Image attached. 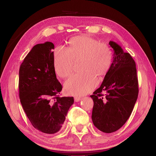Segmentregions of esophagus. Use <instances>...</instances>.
I'll return each mask as SVG.
<instances>
[{"label": "esophagus", "mask_w": 156, "mask_h": 156, "mask_svg": "<svg viewBox=\"0 0 156 156\" xmlns=\"http://www.w3.org/2000/svg\"><path fill=\"white\" fill-rule=\"evenodd\" d=\"M80 100H81V97H74V101L76 102H79L80 101Z\"/></svg>", "instance_id": "34e87169"}]
</instances>
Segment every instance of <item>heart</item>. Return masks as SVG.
<instances>
[{
  "label": "heart",
  "mask_w": 156,
  "mask_h": 156,
  "mask_svg": "<svg viewBox=\"0 0 156 156\" xmlns=\"http://www.w3.org/2000/svg\"><path fill=\"white\" fill-rule=\"evenodd\" d=\"M82 59L81 73L75 74L65 83L66 91L72 95H83L91 91L97 84L96 77H101L108 73L113 61V52L109 47L101 43L92 37L75 36L68 41V48H55L54 66L55 73L61 78L69 77L75 61Z\"/></svg>",
  "instance_id": "1"
}]
</instances>
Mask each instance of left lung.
Segmentation results:
<instances>
[{
    "label": "left lung",
    "mask_w": 156,
    "mask_h": 156,
    "mask_svg": "<svg viewBox=\"0 0 156 156\" xmlns=\"http://www.w3.org/2000/svg\"><path fill=\"white\" fill-rule=\"evenodd\" d=\"M109 44L114 52L113 63L101 86L90 95L94 103L93 125L105 133L115 132L125 124L139 91L136 63L131 55L116 42L110 41Z\"/></svg>",
    "instance_id": "1"
}]
</instances>
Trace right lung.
<instances>
[{"instance_id": "obj_1", "label": "right lung", "mask_w": 156, "mask_h": 156, "mask_svg": "<svg viewBox=\"0 0 156 156\" xmlns=\"http://www.w3.org/2000/svg\"><path fill=\"white\" fill-rule=\"evenodd\" d=\"M54 45L47 41L34 45L19 70V97L33 126L46 134L59 131L73 97L59 96L62 86L54 66Z\"/></svg>"}]
</instances>
